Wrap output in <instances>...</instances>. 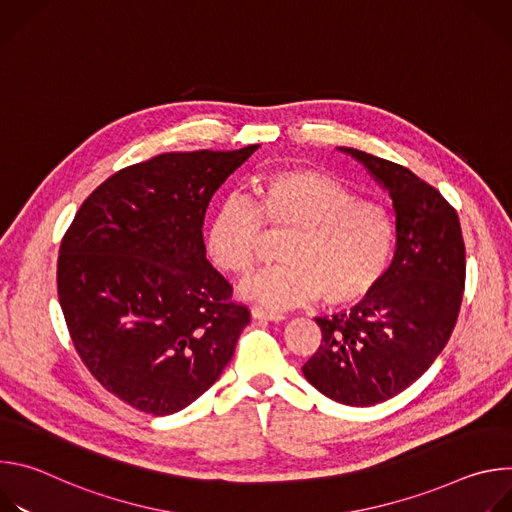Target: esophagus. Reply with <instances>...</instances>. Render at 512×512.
Returning <instances> with one entry per match:
<instances>
[{
	"mask_svg": "<svg viewBox=\"0 0 512 512\" xmlns=\"http://www.w3.org/2000/svg\"><path fill=\"white\" fill-rule=\"evenodd\" d=\"M251 316L255 320H267V322H283L285 320V316L281 312H269V310H263L259 306L251 308Z\"/></svg>",
	"mask_w": 512,
	"mask_h": 512,
	"instance_id": "34e87169",
	"label": "esophagus"
}]
</instances>
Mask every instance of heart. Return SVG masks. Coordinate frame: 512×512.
<instances>
[{"label":"heart","instance_id":"1","mask_svg":"<svg viewBox=\"0 0 512 512\" xmlns=\"http://www.w3.org/2000/svg\"><path fill=\"white\" fill-rule=\"evenodd\" d=\"M265 225L289 233L287 265L263 269L239 285L245 300L271 310L324 298L348 306L371 296L389 271L395 221L389 208L356 194L316 170H275L255 180L249 202L227 198L204 229L208 257L223 271L243 275L259 257Z\"/></svg>","mask_w":512,"mask_h":512}]
</instances>
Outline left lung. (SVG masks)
<instances>
[{
	"instance_id": "left-lung-1",
	"label": "left lung",
	"mask_w": 512,
	"mask_h": 512,
	"mask_svg": "<svg viewBox=\"0 0 512 512\" xmlns=\"http://www.w3.org/2000/svg\"><path fill=\"white\" fill-rule=\"evenodd\" d=\"M338 150L391 196L395 255L371 296L316 318L322 342L302 371L332 401L371 407L405 391L444 350L462 304L466 249L456 210L433 186L389 160Z\"/></svg>"
}]
</instances>
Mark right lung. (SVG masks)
<instances>
[{
	"label": "right lung",
	"instance_id": "right-lung-1",
	"mask_svg": "<svg viewBox=\"0 0 512 512\" xmlns=\"http://www.w3.org/2000/svg\"><path fill=\"white\" fill-rule=\"evenodd\" d=\"M259 145L162 154L119 170L79 208L58 257V300L79 356L121 401L150 415L208 391L249 324L206 259L212 194Z\"/></svg>",
	"mask_w": 512,
	"mask_h": 512
}]
</instances>
